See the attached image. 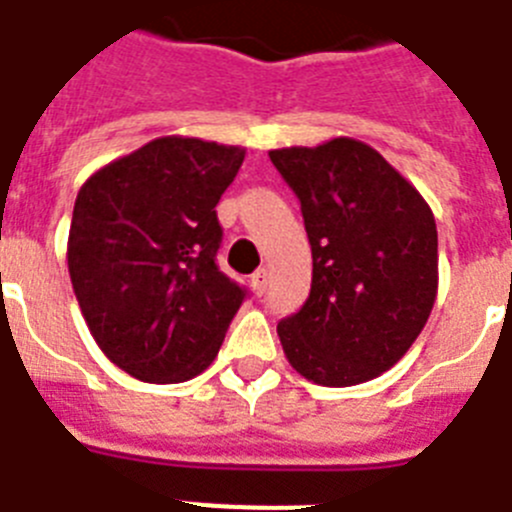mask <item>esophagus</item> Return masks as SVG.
<instances>
[{
    "label": "esophagus",
    "instance_id": "esophagus-1",
    "mask_svg": "<svg viewBox=\"0 0 512 512\" xmlns=\"http://www.w3.org/2000/svg\"><path fill=\"white\" fill-rule=\"evenodd\" d=\"M268 284H270L268 268H260V270H257V273H252V286H255L257 294H265Z\"/></svg>",
    "mask_w": 512,
    "mask_h": 512
}]
</instances>
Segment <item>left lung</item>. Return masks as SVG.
Listing matches in <instances>:
<instances>
[{
    "mask_svg": "<svg viewBox=\"0 0 512 512\" xmlns=\"http://www.w3.org/2000/svg\"><path fill=\"white\" fill-rule=\"evenodd\" d=\"M297 194L313 249V286L278 323L286 360L323 386L389 371L418 339L439 284L436 223L410 181L363 141L273 149Z\"/></svg>",
    "mask_w": 512,
    "mask_h": 512,
    "instance_id": "left-lung-1",
    "label": "left lung"
}]
</instances>
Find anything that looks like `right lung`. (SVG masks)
Returning <instances> with one entry per match:
<instances>
[{"label":"right lung","mask_w":512,"mask_h":512,"mask_svg":"<svg viewBox=\"0 0 512 512\" xmlns=\"http://www.w3.org/2000/svg\"><path fill=\"white\" fill-rule=\"evenodd\" d=\"M242 162V147L162 136L78 191L70 281L94 342L128 376L178 384L218 355L247 297L215 263V205Z\"/></svg>","instance_id":"obj_1"}]
</instances>
